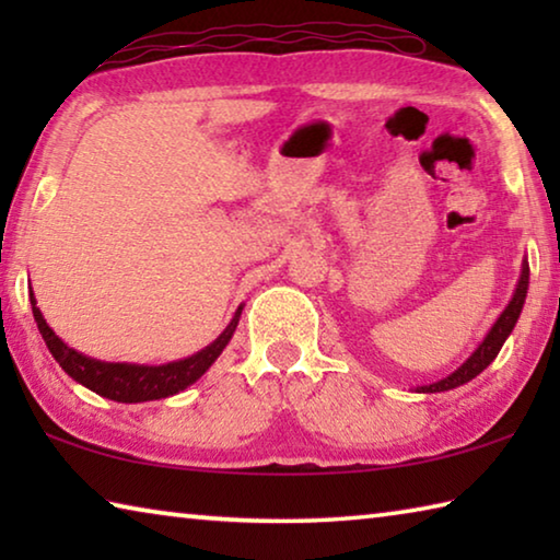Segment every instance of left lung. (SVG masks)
Returning <instances> with one entry per match:
<instances>
[{"mask_svg":"<svg viewBox=\"0 0 560 560\" xmlns=\"http://www.w3.org/2000/svg\"><path fill=\"white\" fill-rule=\"evenodd\" d=\"M526 289H528V264L524 261V269H521V279H518V287L514 299L506 306L504 314L499 316V320L494 324V328L489 330V336L485 338V343L477 348V353H474L467 363H464L459 371H454L450 377H444L440 383H432V385H424L420 387V393H442V390H452V387L469 383L471 377H477L485 368L491 363L499 355L501 346H504V340L509 338L511 330H514L516 320L521 308H524V301H526Z\"/></svg>","mask_w":560,"mask_h":560,"instance_id":"8db88e82","label":"left lung"}]
</instances>
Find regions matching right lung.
<instances>
[{
  "label": "right lung",
  "instance_id": "1",
  "mask_svg": "<svg viewBox=\"0 0 560 560\" xmlns=\"http://www.w3.org/2000/svg\"><path fill=\"white\" fill-rule=\"evenodd\" d=\"M32 311L34 320L39 326V334L46 340V348L51 350L66 373H69L73 381L86 385L89 390L98 393L108 400L116 402H145V400H160V397L175 395L185 390L187 385H192L197 377H202L207 368H210L217 355L222 353L224 346L230 343V338L236 328V320H240L242 308L236 311V316L230 326H226L224 334L214 340L212 346H207L200 353L185 360H177V363L167 365H128V363H101V360L86 358L75 353L63 340L54 334V330L46 326L42 311L36 308L34 293H32Z\"/></svg>",
  "mask_w": 560,
  "mask_h": 560
}]
</instances>
